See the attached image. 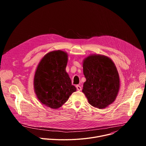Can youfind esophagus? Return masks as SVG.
I'll use <instances>...</instances> for the list:
<instances>
[{
    "mask_svg": "<svg viewBox=\"0 0 146 146\" xmlns=\"http://www.w3.org/2000/svg\"><path fill=\"white\" fill-rule=\"evenodd\" d=\"M76 88H77V90L78 91H81V87L80 86H78V85L76 86Z\"/></svg>",
    "mask_w": 146,
    "mask_h": 146,
    "instance_id": "1",
    "label": "esophagus"
}]
</instances>
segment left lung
<instances>
[{
	"mask_svg": "<svg viewBox=\"0 0 146 146\" xmlns=\"http://www.w3.org/2000/svg\"><path fill=\"white\" fill-rule=\"evenodd\" d=\"M86 81L82 92L89 103L98 109H105L115 99L119 88V75L115 66L108 57L91 55L83 62Z\"/></svg>",
	"mask_w": 146,
	"mask_h": 146,
	"instance_id": "1",
	"label": "left lung"
}]
</instances>
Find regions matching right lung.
Returning a JSON list of instances; mask_svg holds the SVG:
<instances>
[{"mask_svg":"<svg viewBox=\"0 0 146 146\" xmlns=\"http://www.w3.org/2000/svg\"><path fill=\"white\" fill-rule=\"evenodd\" d=\"M68 55L62 51H54L41 59L34 78V88L40 102L51 109L64 104L76 91L66 72Z\"/></svg>","mask_w":146,"mask_h":146,"instance_id":"1","label":"right lung"}]
</instances>
